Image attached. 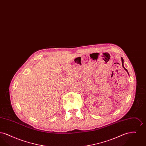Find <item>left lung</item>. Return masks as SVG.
<instances>
[{
    "instance_id": "1",
    "label": "left lung",
    "mask_w": 146,
    "mask_h": 146,
    "mask_svg": "<svg viewBox=\"0 0 146 146\" xmlns=\"http://www.w3.org/2000/svg\"><path fill=\"white\" fill-rule=\"evenodd\" d=\"M121 61H122V66H123V67L124 68V70H126V72H127V70L125 68V67H124V64H123V63H124V60H123V58L122 57H121ZM127 73H128V72H127ZM128 74H129V73H128Z\"/></svg>"
}]
</instances>
